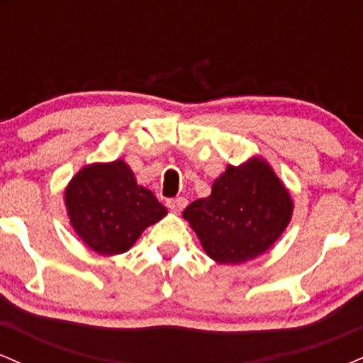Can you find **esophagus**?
<instances>
[{
    "instance_id": "esophagus-1",
    "label": "esophagus",
    "mask_w": 363,
    "mask_h": 363,
    "mask_svg": "<svg viewBox=\"0 0 363 363\" xmlns=\"http://www.w3.org/2000/svg\"><path fill=\"white\" fill-rule=\"evenodd\" d=\"M165 205H167L169 210L172 211H181L182 208L187 205V199L186 198H170L165 201Z\"/></svg>"
}]
</instances>
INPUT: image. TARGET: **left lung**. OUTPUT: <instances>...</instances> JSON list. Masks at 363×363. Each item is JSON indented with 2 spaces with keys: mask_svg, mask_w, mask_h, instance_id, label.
<instances>
[{
  "mask_svg": "<svg viewBox=\"0 0 363 363\" xmlns=\"http://www.w3.org/2000/svg\"><path fill=\"white\" fill-rule=\"evenodd\" d=\"M294 213V199L262 157L227 165L208 198L186 208L184 220L203 249L220 264H242L280 239Z\"/></svg>",
  "mask_w": 363,
  "mask_h": 363,
  "instance_id": "left-lung-1",
  "label": "left lung"
}]
</instances>
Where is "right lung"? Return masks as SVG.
<instances>
[{"mask_svg": "<svg viewBox=\"0 0 363 363\" xmlns=\"http://www.w3.org/2000/svg\"><path fill=\"white\" fill-rule=\"evenodd\" d=\"M65 206L77 235L101 256L129 251L145 228L167 215L123 158L78 170L65 189Z\"/></svg>", "mask_w": 363, "mask_h": 363, "instance_id": "obj_1", "label": "right lung"}]
</instances>
